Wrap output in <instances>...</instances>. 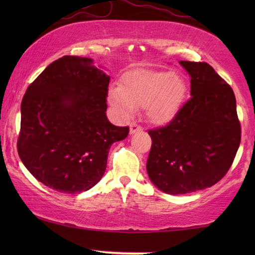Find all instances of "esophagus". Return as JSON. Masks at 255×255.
Segmentation results:
<instances>
[{
  "mask_svg": "<svg viewBox=\"0 0 255 255\" xmlns=\"http://www.w3.org/2000/svg\"><path fill=\"white\" fill-rule=\"evenodd\" d=\"M141 130H142L141 127H139L138 124L132 123L130 125V134H133V133H135V132H140Z\"/></svg>",
  "mask_w": 255,
  "mask_h": 255,
  "instance_id": "1",
  "label": "esophagus"
}]
</instances>
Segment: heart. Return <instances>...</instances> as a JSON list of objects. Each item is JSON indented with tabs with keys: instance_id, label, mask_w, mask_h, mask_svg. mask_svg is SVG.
<instances>
[{
	"instance_id": "b5f03b06",
	"label": "heart",
	"mask_w": 255,
	"mask_h": 255,
	"mask_svg": "<svg viewBox=\"0 0 255 255\" xmlns=\"http://www.w3.org/2000/svg\"><path fill=\"white\" fill-rule=\"evenodd\" d=\"M187 93L184 80L170 71H131L111 87L108 101L123 117L134 114L139 107L153 124L172 122L182 107Z\"/></svg>"
}]
</instances>
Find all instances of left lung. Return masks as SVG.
<instances>
[{"label":"left lung","instance_id":"1","mask_svg":"<svg viewBox=\"0 0 255 255\" xmlns=\"http://www.w3.org/2000/svg\"><path fill=\"white\" fill-rule=\"evenodd\" d=\"M180 64L190 76L191 99L168 125L148 131V177L169 195L194 193L222 180L242 135L231 87L207 62Z\"/></svg>","mask_w":255,"mask_h":255}]
</instances>
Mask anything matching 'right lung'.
<instances>
[{"label":"right lung","instance_id":"1","mask_svg":"<svg viewBox=\"0 0 255 255\" xmlns=\"http://www.w3.org/2000/svg\"><path fill=\"white\" fill-rule=\"evenodd\" d=\"M90 58L65 55L26 89L17 149L38 181L60 193L89 190L102 179L110 146L128 127L107 117L110 76Z\"/></svg>","mask_w":255,"mask_h":255}]
</instances>
